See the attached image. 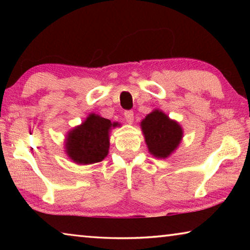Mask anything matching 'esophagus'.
Segmentation results:
<instances>
[{"mask_svg":"<svg viewBox=\"0 0 250 250\" xmlns=\"http://www.w3.org/2000/svg\"><path fill=\"white\" fill-rule=\"evenodd\" d=\"M125 118L128 124H132L133 122V111H131V110H128V111L125 112Z\"/></svg>","mask_w":250,"mask_h":250,"instance_id":"esophagus-1","label":"esophagus"}]
</instances>
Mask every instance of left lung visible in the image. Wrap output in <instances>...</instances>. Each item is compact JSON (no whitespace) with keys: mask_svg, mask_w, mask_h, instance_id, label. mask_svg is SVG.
Segmentation results:
<instances>
[{"mask_svg":"<svg viewBox=\"0 0 250 250\" xmlns=\"http://www.w3.org/2000/svg\"><path fill=\"white\" fill-rule=\"evenodd\" d=\"M140 125L147 150L158 159H167L174 153L183 139L181 125L160 109L146 115Z\"/></svg>","mask_w":250,"mask_h":250,"instance_id":"obj_1","label":"left lung"}]
</instances>
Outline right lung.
I'll return each instance as SVG.
<instances>
[{"mask_svg": "<svg viewBox=\"0 0 250 250\" xmlns=\"http://www.w3.org/2000/svg\"><path fill=\"white\" fill-rule=\"evenodd\" d=\"M118 122L90 113L82 125L69 130L65 139V152L76 164H94L103 161L109 153L110 131Z\"/></svg>", "mask_w": 250, "mask_h": 250, "instance_id": "obj_1", "label": "right lung"}]
</instances>
